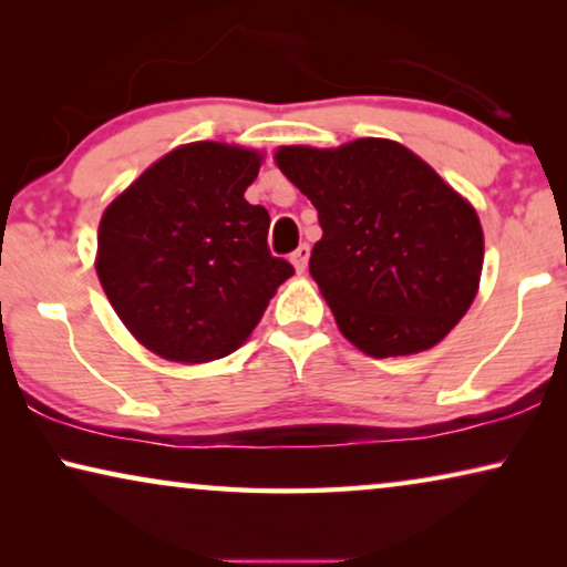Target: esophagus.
I'll list each match as a JSON object with an SVG mask.
<instances>
[{"instance_id": "obj_1", "label": "esophagus", "mask_w": 567, "mask_h": 567, "mask_svg": "<svg viewBox=\"0 0 567 567\" xmlns=\"http://www.w3.org/2000/svg\"><path fill=\"white\" fill-rule=\"evenodd\" d=\"M307 262H309V247L299 245L297 250L291 252V266H293V270H297V274H305Z\"/></svg>"}]
</instances>
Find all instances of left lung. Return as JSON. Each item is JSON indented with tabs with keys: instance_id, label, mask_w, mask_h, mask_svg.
<instances>
[{
	"instance_id": "8db88e82",
	"label": "left lung",
	"mask_w": 567,
	"mask_h": 567,
	"mask_svg": "<svg viewBox=\"0 0 567 567\" xmlns=\"http://www.w3.org/2000/svg\"><path fill=\"white\" fill-rule=\"evenodd\" d=\"M274 159L320 214L309 274L343 338L371 359L441 343L480 289L475 206L392 138L278 146Z\"/></svg>"
}]
</instances>
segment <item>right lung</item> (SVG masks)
<instances>
[{"instance_id": "right-lung-1", "label": "right lung", "mask_w": 567, "mask_h": 567, "mask_svg": "<svg viewBox=\"0 0 567 567\" xmlns=\"http://www.w3.org/2000/svg\"><path fill=\"white\" fill-rule=\"evenodd\" d=\"M262 159L237 144H181L103 212L97 278L126 330L159 359L206 363L237 351L293 276L268 252V212L245 200Z\"/></svg>"}]
</instances>
